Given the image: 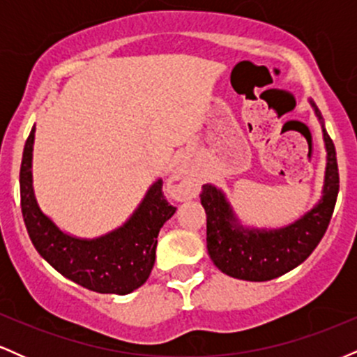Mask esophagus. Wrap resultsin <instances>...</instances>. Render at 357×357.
<instances>
[{"label":"esophagus","mask_w":357,"mask_h":357,"mask_svg":"<svg viewBox=\"0 0 357 357\" xmlns=\"http://www.w3.org/2000/svg\"><path fill=\"white\" fill-rule=\"evenodd\" d=\"M167 188H169L171 196L178 199V202H186V199L196 198V184L183 162L176 165Z\"/></svg>","instance_id":"34e87169"}]
</instances>
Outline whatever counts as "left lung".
Listing matches in <instances>:
<instances>
[{
  "mask_svg": "<svg viewBox=\"0 0 357 357\" xmlns=\"http://www.w3.org/2000/svg\"><path fill=\"white\" fill-rule=\"evenodd\" d=\"M309 104L322 129L326 171L321 199L301 218L280 228L250 227L241 223L221 188L211 183L203 186L208 255L215 267L227 275L248 282H265L284 275L314 252L329 227L339 192L337 159L321 110L312 99Z\"/></svg>",
  "mask_w": 357,
  "mask_h": 357,
  "instance_id": "8db88e82",
  "label": "left lung"
}]
</instances>
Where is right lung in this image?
Returning <instances> with one entry per match:
<instances>
[{
  "mask_svg": "<svg viewBox=\"0 0 357 357\" xmlns=\"http://www.w3.org/2000/svg\"><path fill=\"white\" fill-rule=\"evenodd\" d=\"M35 126L23 149L20 169L22 213L31 243L42 258L68 280L99 294L126 296L149 278L158 235L176 208L162 195V179L147 188L144 198L121 227L96 238L63 231L45 215L33 188Z\"/></svg>",
  "mask_w": 357,
  "mask_h": 357,
  "instance_id": "right-lung-1",
  "label": "right lung"
}]
</instances>
